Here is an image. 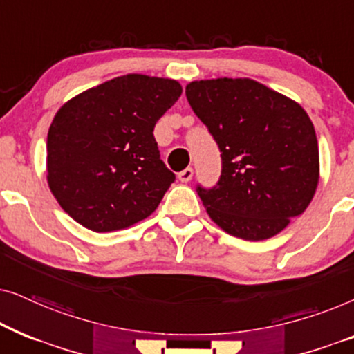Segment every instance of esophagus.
Segmentation results:
<instances>
[{
	"instance_id": "1",
	"label": "esophagus",
	"mask_w": 354,
	"mask_h": 354,
	"mask_svg": "<svg viewBox=\"0 0 354 354\" xmlns=\"http://www.w3.org/2000/svg\"><path fill=\"white\" fill-rule=\"evenodd\" d=\"M192 178H193V169L192 167H187V169H183L182 172H178V180L183 182V183L190 182Z\"/></svg>"
}]
</instances>
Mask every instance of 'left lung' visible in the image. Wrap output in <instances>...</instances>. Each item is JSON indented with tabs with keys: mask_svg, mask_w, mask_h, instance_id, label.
Wrapping results in <instances>:
<instances>
[{
	"mask_svg": "<svg viewBox=\"0 0 354 354\" xmlns=\"http://www.w3.org/2000/svg\"><path fill=\"white\" fill-rule=\"evenodd\" d=\"M185 95L221 149L219 180L196 187L207 214L239 239L277 235L317 188L319 147L306 111L251 79L196 80Z\"/></svg>",
	"mask_w": 354,
	"mask_h": 354,
	"instance_id": "8db88e82",
	"label": "left lung"
}]
</instances>
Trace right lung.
I'll use <instances>...</instances> for the list:
<instances>
[{
	"mask_svg": "<svg viewBox=\"0 0 354 354\" xmlns=\"http://www.w3.org/2000/svg\"><path fill=\"white\" fill-rule=\"evenodd\" d=\"M182 95L177 80L127 74L62 106L48 130V185L62 209L93 232H113L154 212L176 174L153 130Z\"/></svg>",
	"mask_w": 354,
	"mask_h": 354,
	"instance_id": "add662e5",
	"label": "right lung"
}]
</instances>
